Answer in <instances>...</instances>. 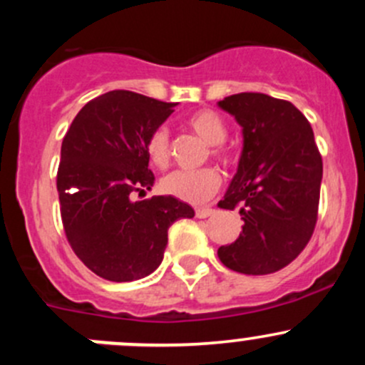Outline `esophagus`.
<instances>
[{
    "label": "esophagus",
    "instance_id": "obj_1",
    "mask_svg": "<svg viewBox=\"0 0 365 365\" xmlns=\"http://www.w3.org/2000/svg\"><path fill=\"white\" fill-rule=\"evenodd\" d=\"M212 213H213L212 206H200V208H196L197 219H206V217H210Z\"/></svg>",
    "mask_w": 365,
    "mask_h": 365
}]
</instances>
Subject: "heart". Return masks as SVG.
Masks as SVG:
<instances>
[{
    "label": "heart",
    "mask_w": 365,
    "mask_h": 365,
    "mask_svg": "<svg viewBox=\"0 0 365 365\" xmlns=\"http://www.w3.org/2000/svg\"><path fill=\"white\" fill-rule=\"evenodd\" d=\"M187 125L196 132L206 145L212 146V155L215 159H227L224 143L227 135V127L222 118L210 109H200L187 118ZM146 153L157 168H165L169 162V132L168 128L159 127L150 134L146 141ZM165 194L187 201V203H203L210 200L220 187V175L213 168H203L197 171H173L165 175L160 182Z\"/></svg>",
    "instance_id": "b5f03b06"
}]
</instances>
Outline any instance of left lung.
<instances>
[{
    "label": "left lung",
    "mask_w": 365,
    "mask_h": 365,
    "mask_svg": "<svg viewBox=\"0 0 365 365\" xmlns=\"http://www.w3.org/2000/svg\"><path fill=\"white\" fill-rule=\"evenodd\" d=\"M244 134L220 208L240 210L242 233L219 247L224 267L247 275L281 270L304 251L318 220L323 162L311 123L292 102L237 93L219 102Z\"/></svg>",
    "instance_id": "8db88e82"
}]
</instances>
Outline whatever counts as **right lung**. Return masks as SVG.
<instances>
[{"label":"right lung","instance_id":"obj_1","mask_svg":"<svg viewBox=\"0 0 365 365\" xmlns=\"http://www.w3.org/2000/svg\"><path fill=\"white\" fill-rule=\"evenodd\" d=\"M176 104L127 90L88 102L65 134L56 187L76 256L98 277L128 282L157 270L175 220L194 210L173 196L132 201L153 187L146 141Z\"/></svg>","mask_w":365,"mask_h":365}]
</instances>
